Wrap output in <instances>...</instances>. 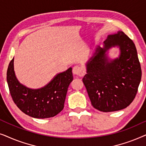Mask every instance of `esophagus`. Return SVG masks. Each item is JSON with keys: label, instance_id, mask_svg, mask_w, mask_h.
<instances>
[{"label": "esophagus", "instance_id": "34e87169", "mask_svg": "<svg viewBox=\"0 0 146 146\" xmlns=\"http://www.w3.org/2000/svg\"><path fill=\"white\" fill-rule=\"evenodd\" d=\"M72 72L73 74H74L82 76L84 75V70L82 66H80L78 65H76L73 67Z\"/></svg>", "mask_w": 146, "mask_h": 146}]
</instances>
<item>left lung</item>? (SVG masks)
<instances>
[{"label":"left lung","mask_w":146,"mask_h":146,"mask_svg":"<svg viewBox=\"0 0 146 146\" xmlns=\"http://www.w3.org/2000/svg\"><path fill=\"white\" fill-rule=\"evenodd\" d=\"M104 48L97 47L86 64L82 78L92 105L104 112L121 110L134 100L141 78V70L134 43L123 32L108 36ZM118 45V59L108 61L105 52Z\"/></svg>","instance_id":"1"}]
</instances>
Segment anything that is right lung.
<instances>
[{
  "label": "right lung",
  "instance_id": "right-lung-1",
  "mask_svg": "<svg viewBox=\"0 0 146 146\" xmlns=\"http://www.w3.org/2000/svg\"><path fill=\"white\" fill-rule=\"evenodd\" d=\"M72 68L60 73L46 86L37 90L21 84L14 71V58L7 70V79L14 102L26 114L35 118L55 116L64 108L68 88L72 81Z\"/></svg>",
  "mask_w": 146,
  "mask_h": 146
}]
</instances>
